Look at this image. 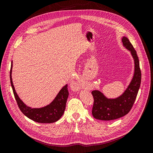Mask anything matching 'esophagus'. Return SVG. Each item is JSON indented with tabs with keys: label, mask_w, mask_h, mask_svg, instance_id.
<instances>
[{
	"label": "esophagus",
	"mask_w": 153,
	"mask_h": 153,
	"mask_svg": "<svg viewBox=\"0 0 153 153\" xmlns=\"http://www.w3.org/2000/svg\"><path fill=\"white\" fill-rule=\"evenodd\" d=\"M74 85L75 86V87L76 88V89H78V88H79V87H80V84H78V83H75V84H74Z\"/></svg>",
	"instance_id": "obj_1"
}]
</instances>
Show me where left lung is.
<instances>
[{
    "instance_id": "obj_1",
    "label": "left lung",
    "mask_w": 153,
    "mask_h": 153,
    "mask_svg": "<svg viewBox=\"0 0 153 153\" xmlns=\"http://www.w3.org/2000/svg\"><path fill=\"white\" fill-rule=\"evenodd\" d=\"M122 42L124 47L130 52L134 60L132 79L123 94L117 98H108L99 90L92 91L94 100L92 114L96 119L112 121L124 116L131 109L139 90L141 71L137 52L126 37H123Z\"/></svg>"
}]
</instances>
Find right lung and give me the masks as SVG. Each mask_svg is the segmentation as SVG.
Wrapping results in <instances>:
<instances>
[{"label":"right lung","mask_w":153,"mask_h":153,"mask_svg":"<svg viewBox=\"0 0 153 153\" xmlns=\"http://www.w3.org/2000/svg\"><path fill=\"white\" fill-rule=\"evenodd\" d=\"M13 61L10 70V81L14 96L20 110L26 117L39 123H52L60 119L64 112L69 96L67 84L60 90L54 100L50 104L41 108H31L25 105L18 96L12 80Z\"/></svg>","instance_id":"obj_1"}]
</instances>
